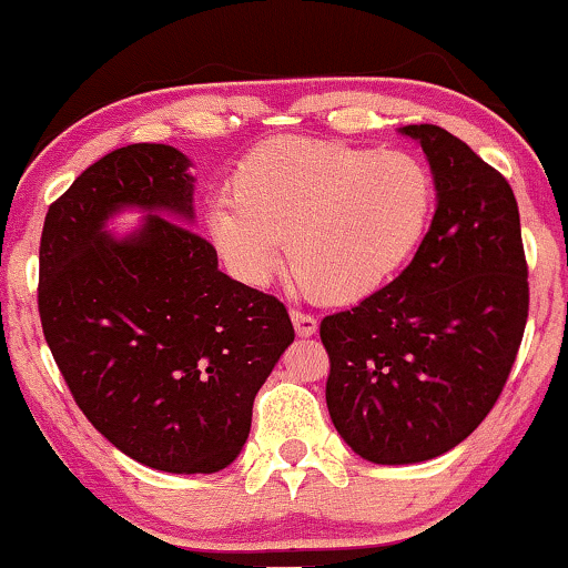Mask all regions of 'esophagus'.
Here are the masks:
<instances>
[{"mask_svg": "<svg viewBox=\"0 0 568 568\" xmlns=\"http://www.w3.org/2000/svg\"><path fill=\"white\" fill-rule=\"evenodd\" d=\"M291 320H293V327H296L298 337H312L314 333H317V320H314L312 314L291 312Z\"/></svg>", "mask_w": 568, "mask_h": 568, "instance_id": "1", "label": "esophagus"}]
</instances>
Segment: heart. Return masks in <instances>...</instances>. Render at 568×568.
Instances as JSON below:
<instances>
[{
    "label": "heart",
    "instance_id": "1",
    "mask_svg": "<svg viewBox=\"0 0 568 568\" xmlns=\"http://www.w3.org/2000/svg\"><path fill=\"white\" fill-rule=\"evenodd\" d=\"M231 193L204 212L227 272L262 288L285 241L298 288L325 304H356L385 288L419 248L437 196L416 154L293 135L251 149L235 164Z\"/></svg>",
    "mask_w": 568,
    "mask_h": 568
}]
</instances>
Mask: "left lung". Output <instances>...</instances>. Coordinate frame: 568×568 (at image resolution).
Instances as JSON below:
<instances>
[{
	"instance_id": "1",
	"label": "left lung",
	"mask_w": 568,
	"mask_h": 568,
	"mask_svg": "<svg viewBox=\"0 0 568 568\" xmlns=\"http://www.w3.org/2000/svg\"><path fill=\"white\" fill-rule=\"evenodd\" d=\"M400 133L433 170V225L390 285L320 325L337 435L390 466L429 462L475 433L504 390L529 308L506 178L443 128Z\"/></svg>"
}]
</instances>
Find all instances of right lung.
<instances>
[{
    "mask_svg": "<svg viewBox=\"0 0 568 568\" xmlns=\"http://www.w3.org/2000/svg\"><path fill=\"white\" fill-rule=\"evenodd\" d=\"M189 168L178 149L131 143L83 170L47 212L39 314L75 404L114 448L172 475H214L239 458L293 325L185 227ZM125 209L148 217L112 236Z\"/></svg>",
    "mask_w": 568,
    "mask_h": 568,
    "instance_id": "1",
    "label": "right lung"
}]
</instances>
